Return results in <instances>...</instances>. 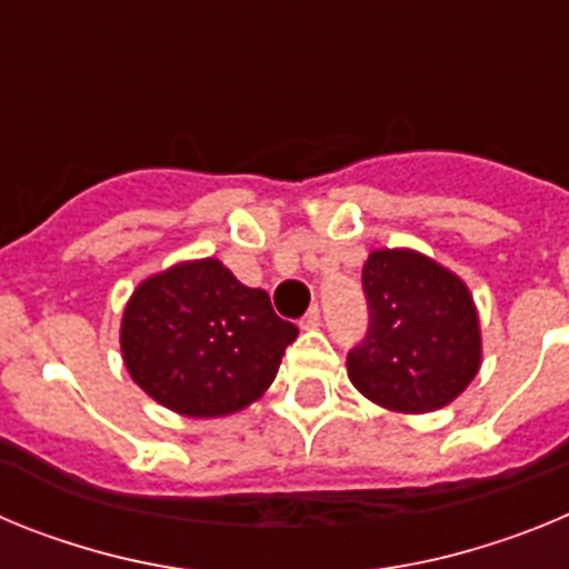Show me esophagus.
<instances>
[{"mask_svg": "<svg viewBox=\"0 0 569 569\" xmlns=\"http://www.w3.org/2000/svg\"><path fill=\"white\" fill-rule=\"evenodd\" d=\"M299 325H301V328H305V330H313V328H319V325H321V310L316 308V305H313V308H310L308 313L301 316V321H299Z\"/></svg>", "mask_w": 569, "mask_h": 569, "instance_id": "1", "label": "esophagus"}]
</instances>
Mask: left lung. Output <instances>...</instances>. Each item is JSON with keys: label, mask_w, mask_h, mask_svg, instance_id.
I'll return each instance as SVG.
<instances>
[{"label": "left lung", "mask_w": 569, "mask_h": 569, "mask_svg": "<svg viewBox=\"0 0 569 569\" xmlns=\"http://www.w3.org/2000/svg\"><path fill=\"white\" fill-rule=\"evenodd\" d=\"M367 333L347 376L401 413L450 405L479 373L481 333L465 281L413 250H373L361 270Z\"/></svg>", "instance_id": "8db88e82"}]
</instances>
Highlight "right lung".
Returning a JSON list of instances; mask_svg holds the SVG:
<instances>
[{"label":"right lung","mask_w":569,"mask_h":569,"mask_svg":"<svg viewBox=\"0 0 569 569\" xmlns=\"http://www.w3.org/2000/svg\"><path fill=\"white\" fill-rule=\"evenodd\" d=\"M299 336L270 296L244 288L222 261H182L142 281L122 319L130 376L159 405L193 419L248 407L276 379Z\"/></svg>","instance_id":"obj_1"}]
</instances>
